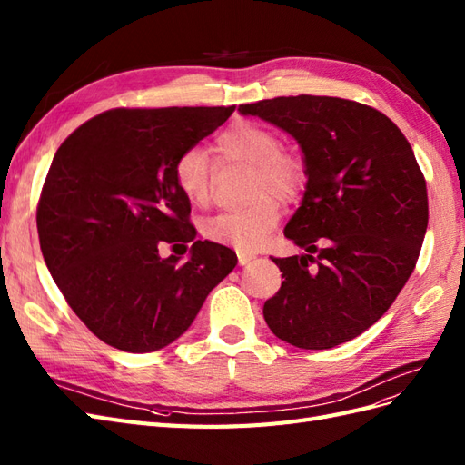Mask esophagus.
<instances>
[{"label": "esophagus", "instance_id": "obj_1", "mask_svg": "<svg viewBox=\"0 0 465 465\" xmlns=\"http://www.w3.org/2000/svg\"><path fill=\"white\" fill-rule=\"evenodd\" d=\"M236 256H238V263H241V266H246V263L254 258L252 254H246V252H236Z\"/></svg>", "mask_w": 465, "mask_h": 465}]
</instances>
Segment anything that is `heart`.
<instances>
[{"instance_id":"b5f03b06","label":"heart","mask_w":465,"mask_h":465,"mask_svg":"<svg viewBox=\"0 0 465 465\" xmlns=\"http://www.w3.org/2000/svg\"><path fill=\"white\" fill-rule=\"evenodd\" d=\"M217 158L223 164L241 162L250 166V197L244 209L224 211L203 223V234L213 242L238 250H256L280 221V205L290 203L305 185L301 158L282 148L280 134L256 121H234L215 136ZM215 166L202 148H187L173 164V182L195 207H207L213 199Z\"/></svg>"}]
</instances>
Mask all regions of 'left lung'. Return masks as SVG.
Here are the masks:
<instances>
[{
  "label": "left lung",
  "mask_w": 465,
  "mask_h": 465,
  "mask_svg": "<svg viewBox=\"0 0 465 465\" xmlns=\"http://www.w3.org/2000/svg\"><path fill=\"white\" fill-rule=\"evenodd\" d=\"M238 111L290 133L309 178L285 227L305 254L272 258L283 282L263 319L297 348L352 341L393 305L417 266L429 195L415 153L381 111L342 97H273Z\"/></svg>",
  "instance_id": "left-lung-1"
}]
</instances>
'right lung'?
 Returning a JSON list of instances; mask_svg holds the SVG:
<instances>
[{
  "label": "right lung",
  "mask_w": 465,
  "mask_h": 465,
  "mask_svg": "<svg viewBox=\"0 0 465 465\" xmlns=\"http://www.w3.org/2000/svg\"><path fill=\"white\" fill-rule=\"evenodd\" d=\"M232 111L117 107L56 150L36 207L43 258L66 303L105 344L133 354L168 346L236 266L231 248L195 241L190 202L173 182L178 156ZM164 243H192L191 256L162 259Z\"/></svg>",
  "instance_id": "add662e5"
}]
</instances>
